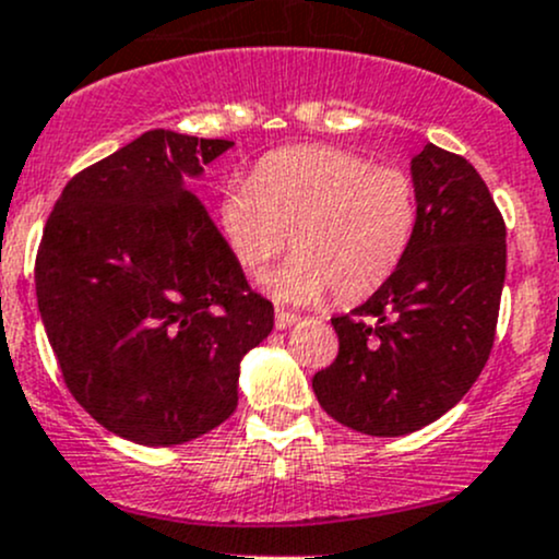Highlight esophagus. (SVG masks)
Instances as JSON below:
<instances>
[{
	"label": "esophagus",
	"mask_w": 559,
	"mask_h": 559,
	"mask_svg": "<svg viewBox=\"0 0 559 559\" xmlns=\"http://www.w3.org/2000/svg\"><path fill=\"white\" fill-rule=\"evenodd\" d=\"M296 322H298V314H290V312L274 314V325H277V331H287V328L296 325Z\"/></svg>",
	"instance_id": "1"
}]
</instances>
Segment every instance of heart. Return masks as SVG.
<instances>
[{
	"label": "heart",
	"mask_w": 559,
	"mask_h": 559,
	"mask_svg": "<svg viewBox=\"0 0 559 559\" xmlns=\"http://www.w3.org/2000/svg\"><path fill=\"white\" fill-rule=\"evenodd\" d=\"M234 261L261 277L274 258L296 255L266 280L282 304H318L328 293L358 301L390 280L417 231V188L404 169L358 153L298 145L263 155L217 210Z\"/></svg>",
	"instance_id": "1"
}]
</instances>
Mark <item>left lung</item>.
<instances>
[{"label":"left lung","instance_id":"left-lung-1","mask_svg":"<svg viewBox=\"0 0 559 559\" xmlns=\"http://www.w3.org/2000/svg\"><path fill=\"white\" fill-rule=\"evenodd\" d=\"M408 171L412 247L366 304L331 320L338 355L312 379L336 423L382 439L463 401L490 358L506 280V226L479 171L430 142Z\"/></svg>","mask_w":559,"mask_h":559}]
</instances>
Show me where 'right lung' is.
<instances>
[{"label": "right lung", "mask_w": 559, "mask_h": 559, "mask_svg": "<svg viewBox=\"0 0 559 559\" xmlns=\"http://www.w3.org/2000/svg\"><path fill=\"white\" fill-rule=\"evenodd\" d=\"M228 140L153 129L69 180L37 252V304L69 393L109 433L175 447L239 404L274 328L188 180Z\"/></svg>", "instance_id": "add662e5"}]
</instances>
